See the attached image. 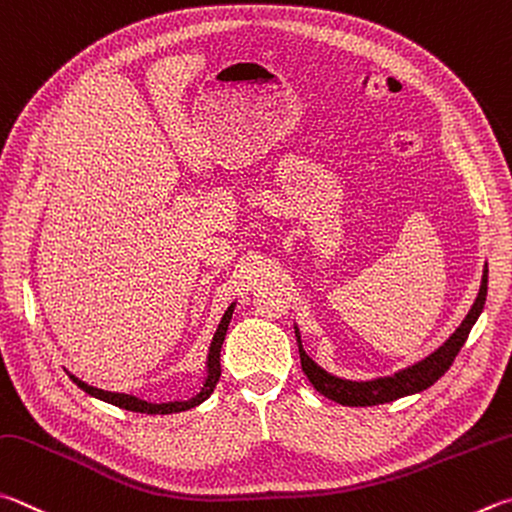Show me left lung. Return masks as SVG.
<instances>
[{"instance_id":"obj_1","label":"left lung","mask_w":512,"mask_h":512,"mask_svg":"<svg viewBox=\"0 0 512 512\" xmlns=\"http://www.w3.org/2000/svg\"><path fill=\"white\" fill-rule=\"evenodd\" d=\"M486 293H488V266L483 268V277H481V288L475 304L468 311L466 320L461 322V327L452 333V336L445 340V345L430 353L425 360L416 362V365L407 367L403 371H398L394 376L387 378H376V380H367V383H356V380H342L327 374V371L320 369L315 362L306 356V351L302 349V340L300 333L295 329L297 336V347H300V360H302V371L309 378V383L318 389L320 394H324L331 401H336L340 405H349V407H369V405H380V403H389L396 401V398L410 396L416 392H423L430 385H434L445 371L450 369V365L457 358V353L461 347L466 345V340L470 336L472 324L477 322L479 313L486 304Z\"/></svg>"}]
</instances>
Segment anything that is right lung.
<instances>
[{
  "label": "right lung",
  "instance_id": "obj_1",
  "mask_svg": "<svg viewBox=\"0 0 512 512\" xmlns=\"http://www.w3.org/2000/svg\"><path fill=\"white\" fill-rule=\"evenodd\" d=\"M232 311H235V304L228 306V311L224 313V318L219 322V329L215 333V338H212V345H210V353H208V378H206V385H203L201 392L190 398V401H174V403H161V405H154V403H147L141 401V398L136 396H129V394H116V392H105V389H96L87 383H82L76 376L73 378V383H76L82 392H87L89 396H96L100 401L111 403L116 407H123V410L129 412H141V414H176V412H185L190 410V407H197L201 405L206 398L215 392V385L219 383V376H221V345H224V338H226V331H228V324L232 318Z\"/></svg>",
  "mask_w": 512,
  "mask_h": 512
}]
</instances>
